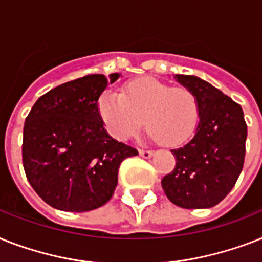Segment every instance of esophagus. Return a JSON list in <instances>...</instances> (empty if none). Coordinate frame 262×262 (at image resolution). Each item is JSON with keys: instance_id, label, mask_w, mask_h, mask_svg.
I'll return each instance as SVG.
<instances>
[{"instance_id": "1", "label": "esophagus", "mask_w": 262, "mask_h": 262, "mask_svg": "<svg viewBox=\"0 0 262 262\" xmlns=\"http://www.w3.org/2000/svg\"><path fill=\"white\" fill-rule=\"evenodd\" d=\"M153 155L152 150H148V149H140V156H142L144 159H149L150 156Z\"/></svg>"}]
</instances>
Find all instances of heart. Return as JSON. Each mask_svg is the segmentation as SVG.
<instances>
[{"label":"heart","mask_w":262,"mask_h":262,"mask_svg":"<svg viewBox=\"0 0 262 262\" xmlns=\"http://www.w3.org/2000/svg\"><path fill=\"white\" fill-rule=\"evenodd\" d=\"M98 110L107 132L118 141L137 135L145 121L150 138L164 145H179L192 136L199 121V105L192 91L155 78L132 80L121 94L105 91Z\"/></svg>","instance_id":"b5f03b06"}]
</instances>
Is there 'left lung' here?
Returning a JSON list of instances; mask_svg holds the SVG:
<instances>
[{"label":"left lung","mask_w":262,"mask_h":262,"mask_svg":"<svg viewBox=\"0 0 262 262\" xmlns=\"http://www.w3.org/2000/svg\"><path fill=\"white\" fill-rule=\"evenodd\" d=\"M176 80L196 97L199 124L190 141L171 149L176 165L161 186L179 207H212L230 192L244 167L248 136L244 112L230 97L198 76L176 75Z\"/></svg>","instance_id":"obj_1"}]
</instances>
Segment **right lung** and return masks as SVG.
<instances>
[{"label":"right lung","instance_id":"right-lung-1","mask_svg":"<svg viewBox=\"0 0 262 262\" xmlns=\"http://www.w3.org/2000/svg\"><path fill=\"white\" fill-rule=\"evenodd\" d=\"M118 78L112 74L110 83ZM107 83L102 74L63 83L41 95L25 118V175L57 210L83 212L105 205L116 190L121 163L138 155L103 127L98 99Z\"/></svg>","mask_w":262,"mask_h":262}]
</instances>
